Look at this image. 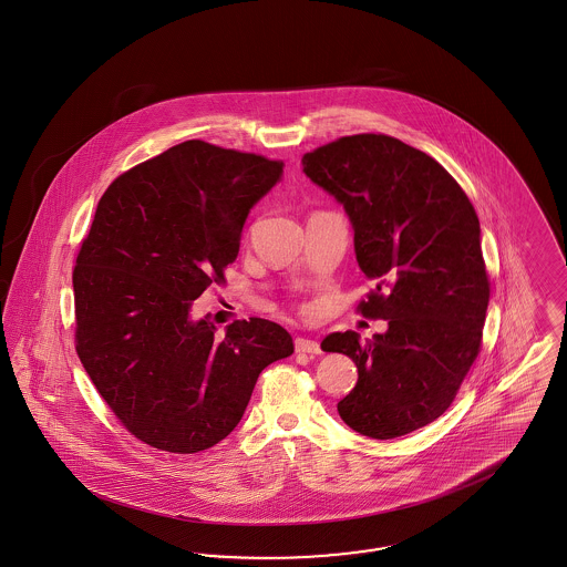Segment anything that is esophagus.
Segmentation results:
<instances>
[{
  "label": "esophagus",
  "instance_id": "1",
  "mask_svg": "<svg viewBox=\"0 0 567 567\" xmlns=\"http://www.w3.org/2000/svg\"><path fill=\"white\" fill-rule=\"evenodd\" d=\"M295 349H297V353H311V355H318V353H322V347H320L318 341L303 339V337L295 339Z\"/></svg>",
  "mask_w": 567,
  "mask_h": 567
}]
</instances>
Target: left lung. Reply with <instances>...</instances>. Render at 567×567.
Segmentation results:
<instances>
[{
  "instance_id": "left-lung-1",
  "label": "left lung",
  "mask_w": 567,
  "mask_h": 567,
  "mask_svg": "<svg viewBox=\"0 0 567 567\" xmlns=\"http://www.w3.org/2000/svg\"><path fill=\"white\" fill-rule=\"evenodd\" d=\"M301 164L349 216L374 282L361 313L389 322L365 341L355 330L322 341L358 365L339 415L378 441L410 434L445 413L481 351L491 291L478 216L436 159L399 138H339Z\"/></svg>"
}]
</instances>
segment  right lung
I'll use <instances>...</instances> for the list:
<instances>
[{
  "mask_svg": "<svg viewBox=\"0 0 567 567\" xmlns=\"http://www.w3.org/2000/svg\"><path fill=\"white\" fill-rule=\"evenodd\" d=\"M282 162L185 141L103 193L72 275L76 351L110 410L138 441L197 453L239 424L259 374L289 358L270 320L193 318V301L239 254L249 212Z\"/></svg>",
  "mask_w": 567,
  "mask_h": 567,
  "instance_id": "right-lung-1",
  "label": "right lung"
}]
</instances>
